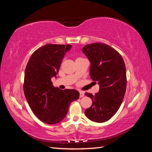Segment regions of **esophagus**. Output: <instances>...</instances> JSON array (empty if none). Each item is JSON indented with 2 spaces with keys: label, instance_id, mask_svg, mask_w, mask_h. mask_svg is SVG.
I'll use <instances>...</instances> for the list:
<instances>
[{
  "label": "esophagus",
  "instance_id": "obj_1",
  "mask_svg": "<svg viewBox=\"0 0 152 152\" xmlns=\"http://www.w3.org/2000/svg\"><path fill=\"white\" fill-rule=\"evenodd\" d=\"M84 96V93L83 91H80V97H83Z\"/></svg>",
  "mask_w": 152,
  "mask_h": 152
}]
</instances>
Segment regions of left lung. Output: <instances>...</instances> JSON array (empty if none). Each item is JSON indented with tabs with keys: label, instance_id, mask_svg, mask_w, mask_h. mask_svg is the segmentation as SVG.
<instances>
[{
	"label": "left lung",
	"instance_id": "1",
	"mask_svg": "<svg viewBox=\"0 0 152 152\" xmlns=\"http://www.w3.org/2000/svg\"><path fill=\"white\" fill-rule=\"evenodd\" d=\"M82 51L91 63V78L99 84V91L95 95L85 93L92 100L85 114L93 121L105 122L118 112L124 98L127 86L124 61L118 51L103 43L88 44Z\"/></svg>",
	"mask_w": 152,
	"mask_h": 152
}]
</instances>
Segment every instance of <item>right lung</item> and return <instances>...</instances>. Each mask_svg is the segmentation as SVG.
<instances>
[{"label": "right lung", "mask_w": 152, "mask_h": 152, "mask_svg": "<svg viewBox=\"0 0 152 152\" xmlns=\"http://www.w3.org/2000/svg\"><path fill=\"white\" fill-rule=\"evenodd\" d=\"M70 44H46L38 48L25 68L23 91L28 105L40 121L56 124L65 118L71 102L79 99L75 89L56 88L51 78L59 72L64 54Z\"/></svg>", "instance_id": "1"}]
</instances>
